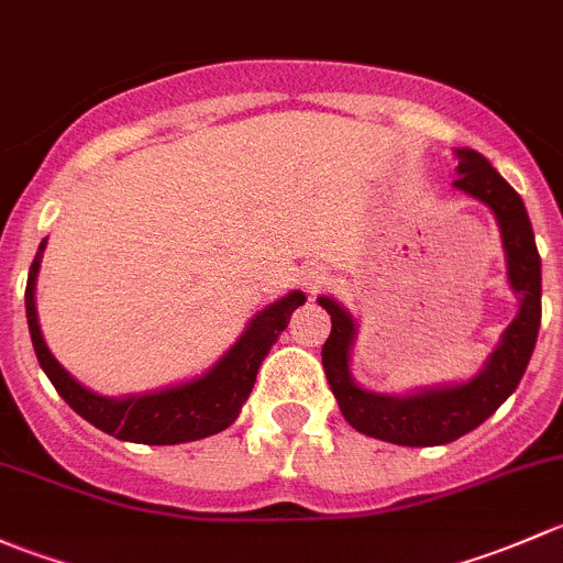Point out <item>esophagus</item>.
Segmentation results:
<instances>
[{"mask_svg": "<svg viewBox=\"0 0 563 563\" xmlns=\"http://www.w3.org/2000/svg\"><path fill=\"white\" fill-rule=\"evenodd\" d=\"M324 279H328V274H324L322 265H314V263L306 265V271H303V282H306V287H309V289L322 287Z\"/></svg>", "mask_w": 563, "mask_h": 563, "instance_id": "esophagus-1", "label": "esophagus"}]
</instances>
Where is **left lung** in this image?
<instances>
[{
  "label": "left lung",
  "instance_id": "8db88e82",
  "mask_svg": "<svg viewBox=\"0 0 563 563\" xmlns=\"http://www.w3.org/2000/svg\"><path fill=\"white\" fill-rule=\"evenodd\" d=\"M455 159L453 187L488 206L496 217L507 282L518 298V314L507 324L485 366L472 379L415 387L404 396L366 390L350 368L357 339L355 317L330 295L317 298L333 322L322 346V366L341 415L355 431L404 448H439L483 426L520 385L540 333L542 260L523 200L474 148H455Z\"/></svg>",
  "mask_w": 563,
  "mask_h": 563
}]
</instances>
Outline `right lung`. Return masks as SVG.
<instances>
[{"instance_id":"right-lung-1","label":"right lung","mask_w":563,"mask_h":563,"mask_svg":"<svg viewBox=\"0 0 563 563\" xmlns=\"http://www.w3.org/2000/svg\"><path fill=\"white\" fill-rule=\"evenodd\" d=\"M48 239H43L29 268L26 282V322L29 335H32L34 355H37L40 368L51 379L62 398L78 411L84 420L121 442L137 444H181L195 442V439L213 437L235 422L241 407L252 393L254 379H257L260 363L276 344L279 333L287 328L289 317L298 306L306 303V295L292 289L284 298L265 306L263 311L249 320L235 344L206 368L202 374L192 376L178 385L162 387L152 393H135V396H100L80 385L69 371L51 355L48 344L43 339L37 320V303H34V289H37L40 263Z\"/></svg>"}]
</instances>
